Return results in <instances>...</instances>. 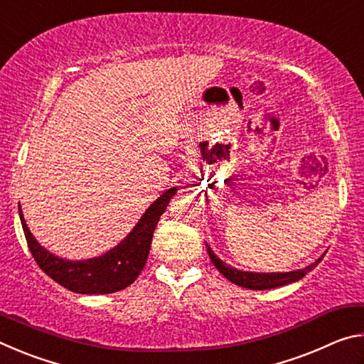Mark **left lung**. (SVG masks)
I'll use <instances>...</instances> for the list:
<instances>
[{"mask_svg": "<svg viewBox=\"0 0 364 364\" xmlns=\"http://www.w3.org/2000/svg\"><path fill=\"white\" fill-rule=\"evenodd\" d=\"M207 245V252L208 257H210L212 263L217 267L221 274L225 276L228 281H231L232 284L242 286L252 289V291H264V289H274L279 286H286L291 284V282H295L304 278L306 273L316 267V264L323 260L324 254L318 258L315 263L308 264V267L301 268V269H294V271H286V273H255V271H242L231 267V264L225 263L221 258L215 255V252L210 249V245Z\"/></svg>", "mask_w": 364, "mask_h": 364, "instance_id": "8db88e82", "label": "left lung"}]
</instances>
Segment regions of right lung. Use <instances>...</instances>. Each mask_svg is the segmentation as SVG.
<instances>
[{
    "label": "right lung",
    "instance_id": "add662e5",
    "mask_svg": "<svg viewBox=\"0 0 364 364\" xmlns=\"http://www.w3.org/2000/svg\"><path fill=\"white\" fill-rule=\"evenodd\" d=\"M176 191L178 186H173L157 197L133 230L127 234V237L122 239L115 247L100 257L86 260H67L51 254L30 232L21 204L19 217L28 249L35 262L49 278L77 294H112L133 284L143 271L151 250L154 230Z\"/></svg>",
    "mask_w": 364,
    "mask_h": 364
}]
</instances>
